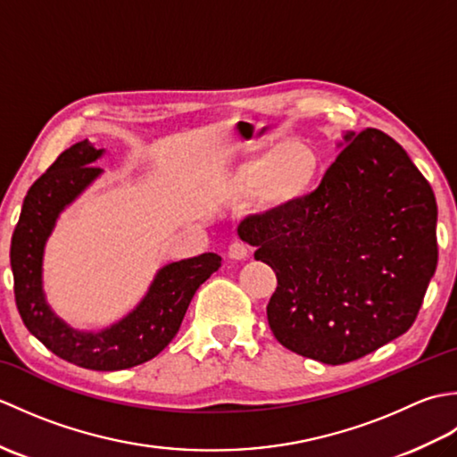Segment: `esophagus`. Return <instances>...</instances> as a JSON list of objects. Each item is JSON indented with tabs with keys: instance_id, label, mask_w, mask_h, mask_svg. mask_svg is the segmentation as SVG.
<instances>
[{
	"instance_id": "1",
	"label": "esophagus",
	"mask_w": 457,
	"mask_h": 457,
	"mask_svg": "<svg viewBox=\"0 0 457 457\" xmlns=\"http://www.w3.org/2000/svg\"><path fill=\"white\" fill-rule=\"evenodd\" d=\"M249 245L244 244V241H234V244L229 245L228 249V255L229 259H236V261H241V259H247L249 257Z\"/></svg>"
}]
</instances>
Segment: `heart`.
<instances>
[{
	"mask_svg": "<svg viewBox=\"0 0 457 457\" xmlns=\"http://www.w3.org/2000/svg\"><path fill=\"white\" fill-rule=\"evenodd\" d=\"M320 174L312 145L287 139L275 149L251 154L228 174L221 194L229 204L257 200L265 208H283L303 198Z\"/></svg>",
	"mask_w": 457,
	"mask_h": 457,
	"instance_id": "b5f03b06",
	"label": "heart"
}]
</instances>
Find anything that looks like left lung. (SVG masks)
<instances>
[{
    "mask_svg": "<svg viewBox=\"0 0 457 457\" xmlns=\"http://www.w3.org/2000/svg\"><path fill=\"white\" fill-rule=\"evenodd\" d=\"M344 141L314 192L237 228L277 273L278 344L328 365L403 336L438 265L436 198L406 151L378 129Z\"/></svg>",
    "mask_w": 457,
    "mask_h": 457,
    "instance_id": "obj_1",
    "label": "left lung"
}]
</instances>
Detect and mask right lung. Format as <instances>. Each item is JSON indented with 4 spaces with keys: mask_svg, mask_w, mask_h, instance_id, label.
<instances>
[{
    "mask_svg": "<svg viewBox=\"0 0 457 457\" xmlns=\"http://www.w3.org/2000/svg\"><path fill=\"white\" fill-rule=\"evenodd\" d=\"M102 154L104 149L84 139L58 154L35 180L23 200L9 259L15 304L29 332L68 363L118 371L149 361L170 344L194 293L220 269L221 257L204 253L162 267L137 308L102 332H80L62 322L45 300L43 251L58 213L102 174V169L94 167Z\"/></svg>",
    "mask_w": 457,
    "mask_h": 457,
    "instance_id": "obj_1",
    "label": "right lung"
}]
</instances>
